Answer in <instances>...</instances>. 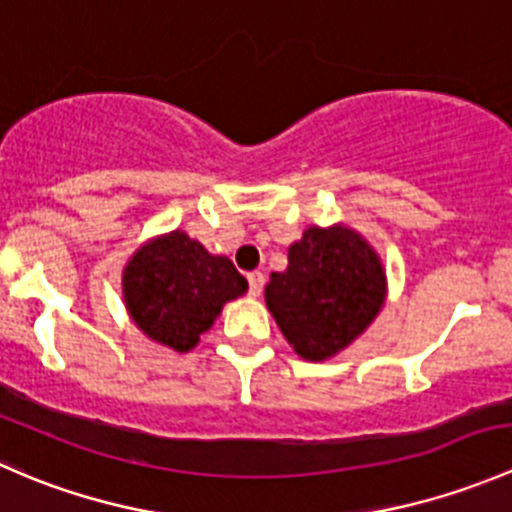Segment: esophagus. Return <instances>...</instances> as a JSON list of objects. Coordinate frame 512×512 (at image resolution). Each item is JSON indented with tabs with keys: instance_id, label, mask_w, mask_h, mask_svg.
Segmentation results:
<instances>
[{
	"instance_id": "obj_1",
	"label": "esophagus",
	"mask_w": 512,
	"mask_h": 512,
	"mask_svg": "<svg viewBox=\"0 0 512 512\" xmlns=\"http://www.w3.org/2000/svg\"><path fill=\"white\" fill-rule=\"evenodd\" d=\"M247 285H250L252 297H260L262 287H265V275H262V272H250V275H247Z\"/></svg>"
}]
</instances>
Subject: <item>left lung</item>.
Masks as SVG:
<instances>
[{"label": "left lung", "instance_id": "obj_1", "mask_svg": "<svg viewBox=\"0 0 512 512\" xmlns=\"http://www.w3.org/2000/svg\"><path fill=\"white\" fill-rule=\"evenodd\" d=\"M386 275L379 257L349 227H309L272 272L267 307L302 359H329L379 314Z\"/></svg>", "mask_w": 512, "mask_h": 512}]
</instances>
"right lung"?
I'll return each instance as SVG.
<instances>
[{
	"instance_id": "add662e5",
	"label": "right lung",
	"mask_w": 512,
	"mask_h": 512,
	"mask_svg": "<svg viewBox=\"0 0 512 512\" xmlns=\"http://www.w3.org/2000/svg\"><path fill=\"white\" fill-rule=\"evenodd\" d=\"M247 292V280L227 257H213L185 232L148 242L123 272V294L133 322L175 352H188L227 299Z\"/></svg>"
}]
</instances>
